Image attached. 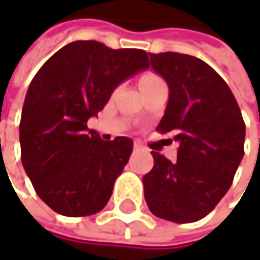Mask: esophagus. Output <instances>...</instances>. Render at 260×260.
Instances as JSON below:
<instances>
[{"mask_svg": "<svg viewBox=\"0 0 260 260\" xmlns=\"http://www.w3.org/2000/svg\"><path fill=\"white\" fill-rule=\"evenodd\" d=\"M140 149H141V146H140L138 143H134V150L137 152V150H140Z\"/></svg>", "mask_w": 260, "mask_h": 260, "instance_id": "esophagus-1", "label": "esophagus"}]
</instances>
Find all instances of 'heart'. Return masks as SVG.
I'll use <instances>...</instances> for the list:
<instances>
[{"mask_svg": "<svg viewBox=\"0 0 260 260\" xmlns=\"http://www.w3.org/2000/svg\"><path fill=\"white\" fill-rule=\"evenodd\" d=\"M159 81H162L159 77H156L153 74H146L144 77H141V79H140V87L149 85V84H153V82H159Z\"/></svg>", "mask_w": 260, "mask_h": 260, "instance_id": "heart-1", "label": "heart"}]
</instances>
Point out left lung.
<instances>
[{
  "label": "left lung",
  "instance_id": "8db88e82",
  "mask_svg": "<svg viewBox=\"0 0 260 260\" xmlns=\"http://www.w3.org/2000/svg\"><path fill=\"white\" fill-rule=\"evenodd\" d=\"M149 57L170 90L156 131L173 134L179 147L173 162L152 152L153 169L143 178L144 199L162 220L194 223L229 191L244 156L245 125L234 93L209 64L178 52Z\"/></svg>",
  "mask_w": 260,
  "mask_h": 260
}]
</instances>
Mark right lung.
Listing matches in <instances>:
<instances>
[{"instance_id": "1", "label": "right lung", "mask_w": 260, "mask_h": 260, "mask_svg": "<svg viewBox=\"0 0 260 260\" xmlns=\"http://www.w3.org/2000/svg\"><path fill=\"white\" fill-rule=\"evenodd\" d=\"M143 49H111L77 40L57 51L32 78L21 116V158L37 196L57 214L93 215L108 203L134 143L105 141L87 120L125 79L149 68Z\"/></svg>"}]
</instances>
